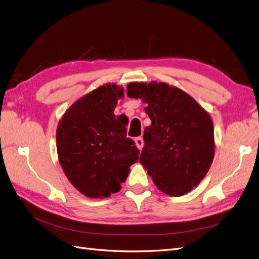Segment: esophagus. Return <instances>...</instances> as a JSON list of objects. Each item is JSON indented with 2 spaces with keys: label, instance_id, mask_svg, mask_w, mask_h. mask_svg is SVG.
<instances>
[{
  "label": "esophagus",
  "instance_id": "1",
  "mask_svg": "<svg viewBox=\"0 0 259 259\" xmlns=\"http://www.w3.org/2000/svg\"><path fill=\"white\" fill-rule=\"evenodd\" d=\"M135 144H136V146H137V148L139 149V150H142L143 147H144V139H143V137L135 138Z\"/></svg>",
  "mask_w": 259,
  "mask_h": 259
}]
</instances>
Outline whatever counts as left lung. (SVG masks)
<instances>
[{"label": "left lung", "instance_id": "8db88e82", "mask_svg": "<svg viewBox=\"0 0 259 259\" xmlns=\"http://www.w3.org/2000/svg\"><path fill=\"white\" fill-rule=\"evenodd\" d=\"M127 96L148 106L151 125L145 128L139 161L154 185L171 197L197 187L214 159V126L191 96L166 83H131Z\"/></svg>", "mask_w": 259, "mask_h": 259}]
</instances>
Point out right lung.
Returning a JSON list of instances; mask_svg holds the SVG:
<instances>
[{"label": "right lung", "mask_w": 259, "mask_h": 259, "mask_svg": "<svg viewBox=\"0 0 259 259\" xmlns=\"http://www.w3.org/2000/svg\"><path fill=\"white\" fill-rule=\"evenodd\" d=\"M124 90L106 84L83 96L61 117L56 133L60 165L69 182L89 198L121 190L130 166L138 160L126 121L113 113Z\"/></svg>", "instance_id": "1"}]
</instances>
